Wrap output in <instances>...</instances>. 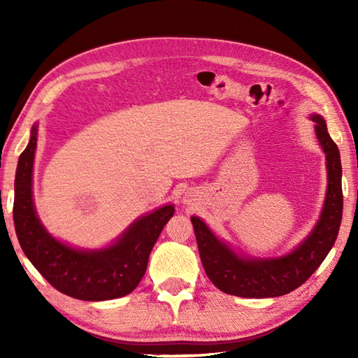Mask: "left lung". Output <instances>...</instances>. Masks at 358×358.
<instances>
[{
    "label": "left lung",
    "instance_id": "1",
    "mask_svg": "<svg viewBox=\"0 0 358 358\" xmlns=\"http://www.w3.org/2000/svg\"><path fill=\"white\" fill-rule=\"evenodd\" d=\"M310 120L326 155L328 189L314 229L291 252L272 258L237 254L200 217H191L204 272L220 291L245 299H269L292 292L318 269L336 243L343 214L340 152L323 117L313 113Z\"/></svg>",
    "mask_w": 358,
    "mask_h": 358
}]
</instances>
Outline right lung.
Listing matches in <instances>:
<instances>
[{
    "label": "right lung",
    "instance_id": "obj_1",
    "mask_svg": "<svg viewBox=\"0 0 358 358\" xmlns=\"http://www.w3.org/2000/svg\"><path fill=\"white\" fill-rule=\"evenodd\" d=\"M36 127L32 126L15 175L13 223L22 252L53 287L73 299L103 301L131 294L146 272L152 248L173 215V204L138 217L101 249L73 248L57 240L43 226L34 204Z\"/></svg>",
    "mask_w": 358,
    "mask_h": 358
}]
</instances>
